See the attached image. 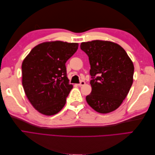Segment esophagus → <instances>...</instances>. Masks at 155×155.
Instances as JSON below:
<instances>
[{
	"instance_id": "1",
	"label": "esophagus",
	"mask_w": 155,
	"mask_h": 155,
	"mask_svg": "<svg viewBox=\"0 0 155 155\" xmlns=\"http://www.w3.org/2000/svg\"><path fill=\"white\" fill-rule=\"evenodd\" d=\"M85 81H81L80 83H79V84H78V86H83V85H85Z\"/></svg>"
}]
</instances>
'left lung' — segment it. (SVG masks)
<instances>
[{"instance_id":"left-lung-1","label":"left lung","mask_w":155,"mask_h":155,"mask_svg":"<svg viewBox=\"0 0 155 155\" xmlns=\"http://www.w3.org/2000/svg\"><path fill=\"white\" fill-rule=\"evenodd\" d=\"M91 64L92 92L88 104L100 113H109L122 104L133 82L134 65L125 50L110 41L81 43Z\"/></svg>"}]
</instances>
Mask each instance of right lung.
I'll return each mask as SVG.
<instances>
[{
  "label": "right lung",
  "mask_w": 155,
  "mask_h": 155,
  "mask_svg": "<svg viewBox=\"0 0 155 155\" xmlns=\"http://www.w3.org/2000/svg\"><path fill=\"white\" fill-rule=\"evenodd\" d=\"M78 48V43L46 42L35 46L23 61L22 86L40 113L54 115L66 104L73 85L69 83L65 63Z\"/></svg>",
  "instance_id": "1"
}]
</instances>
